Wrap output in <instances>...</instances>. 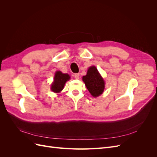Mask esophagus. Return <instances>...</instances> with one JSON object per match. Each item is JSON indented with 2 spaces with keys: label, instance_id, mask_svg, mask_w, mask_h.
I'll return each mask as SVG.
<instances>
[{
  "label": "esophagus",
  "instance_id": "1",
  "mask_svg": "<svg viewBox=\"0 0 157 157\" xmlns=\"http://www.w3.org/2000/svg\"><path fill=\"white\" fill-rule=\"evenodd\" d=\"M79 77H80L79 73H76V74H75V78L78 79V78H79Z\"/></svg>",
  "mask_w": 157,
  "mask_h": 157
}]
</instances>
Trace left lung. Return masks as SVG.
Instances as JSON below:
<instances>
[{"label": "left lung", "mask_w": 157, "mask_h": 157, "mask_svg": "<svg viewBox=\"0 0 157 157\" xmlns=\"http://www.w3.org/2000/svg\"><path fill=\"white\" fill-rule=\"evenodd\" d=\"M82 80L89 92L94 97H98L103 93L105 88V82L96 67H89L86 75L84 76Z\"/></svg>", "instance_id": "obj_1"}]
</instances>
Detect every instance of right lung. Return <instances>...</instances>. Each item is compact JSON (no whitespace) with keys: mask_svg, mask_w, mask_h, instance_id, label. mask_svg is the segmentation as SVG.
<instances>
[{"mask_svg":"<svg viewBox=\"0 0 157 157\" xmlns=\"http://www.w3.org/2000/svg\"><path fill=\"white\" fill-rule=\"evenodd\" d=\"M69 79L70 77L68 74H63L61 71H56L54 82L51 86L52 90L56 93L60 92L63 90L65 82Z\"/></svg>","mask_w":157,"mask_h":157,"instance_id":"right-lung-1","label":"right lung"}]
</instances>
